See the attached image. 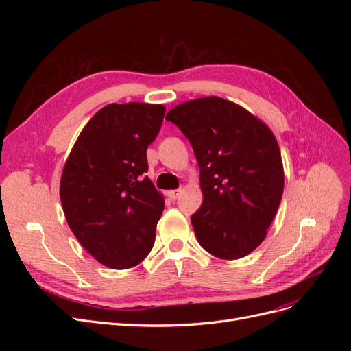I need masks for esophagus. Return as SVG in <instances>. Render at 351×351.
I'll use <instances>...</instances> for the list:
<instances>
[{"label": "esophagus", "mask_w": 351, "mask_h": 351, "mask_svg": "<svg viewBox=\"0 0 351 351\" xmlns=\"http://www.w3.org/2000/svg\"><path fill=\"white\" fill-rule=\"evenodd\" d=\"M183 190L182 189H177V190H169V192H167V196L171 199V200H176L180 195H182Z\"/></svg>", "instance_id": "34e87169"}]
</instances>
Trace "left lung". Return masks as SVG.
<instances>
[{
	"label": "left lung",
	"mask_w": 351,
	"mask_h": 351,
	"mask_svg": "<svg viewBox=\"0 0 351 351\" xmlns=\"http://www.w3.org/2000/svg\"><path fill=\"white\" fill-rule=\"evenodd\" d=\"M192 143L204 202L192 224L197 241L221 259L247 256L267 237L284 190V168L269 127L219 97L187 101L168 111Z\"/></svg>",
	"instance_id": "8db88e82"
}]
</instances>
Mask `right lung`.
<instances>
[{
    "mask_svg": "<svg viewBox=\"0 0 351 351\" xmlns=\"http://www.w3.org/2000/svg\"><path fill=\"white\" fill-rule=\"evenodd\" d=\"M161 104L105 105L83 127L62 168L60 199L79 243L111 269L139 265L155 241L164 196L146 151L164 120Z\"/></svg>",
    "mask_w": 351,
    "mask_h": 351,
    "instance_id": "obj_1",
    "label": "right lung"
}]
</instances>
